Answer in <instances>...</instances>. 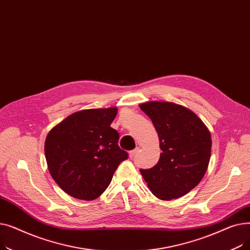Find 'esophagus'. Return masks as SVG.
Instances as JSON below:
<instances>
[{"label": "esophagus", "instance_id": "obj_1", "mask_svg": "<svg viewBox=\"0 0 250 250\" xmlns=\"http://www.w3.org/2000/svg\"><path fill=\"white\" fill-rule=\"evenodd\" d=\"M139 153V148H136L135 150H132V151H129V153H128V155H129V157L130 158H134V157L137 155Z\"/></svg>", "mask_w": 250, "mask_h": 250}]
</instances>
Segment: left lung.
Segmentation results:
<instances>
[{"mask_svg":"<svg viewBox=\"0 0 250 250\" xmlns=\"http://www.w3.org/2000/svg\"><path fill=\"white\" fill-rule=\"evenodd\" d=\"M140 107L151 118L162 150L158 163L140 172L157 198L178 199L204 177L211 158V134L196 114L181 105L151 101Z\"/></svg>","mask_w":250,"mask_h":250,"instance_id":"obj_1","label":"left lung"}]
</instances>
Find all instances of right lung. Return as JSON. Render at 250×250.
<instances>
[{
  "label": "right lung",
  "instance_id": "right-lung-1",
  "mask_svg": "<svg viewBox=\"0 0 250 250\" xmlns=\"http://www.w3.org/2000/svg\"><path fill=\"white\" fill-rule=\"evenodd\" d=\"M116 113L115 107L78 111L48 133L44 153L49 173L73 198L97 199L127 159L117 144L120 134L110 127Z\"/></svg>",
  "mask_w": 250,
  "mask_h": 250
}]
</instances>
